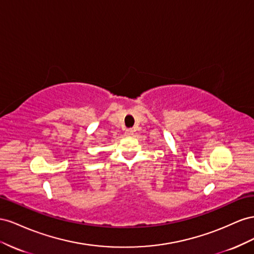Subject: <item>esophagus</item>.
<instances>
[{
  "label": "esophagus",
  "instance_id": "34e87169",
  "mask_svg": "<svg viewBox=\"0 0 254 254\" xmlns=\"http://www.w3.org/2000/svg\"><path fill=\"white\" fill-rule=\"evenodd\" d=\"M126 135L127 136H132L133 135V129L132 128H127L126 131Z\"/></svg>",
  "mask_w": 254,
  "mask_h": 254
}]
</instances>
